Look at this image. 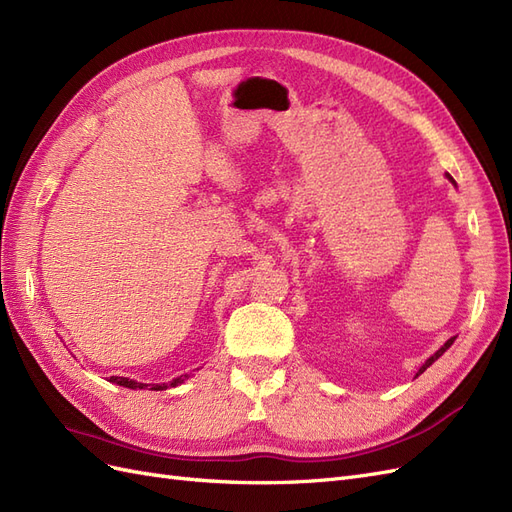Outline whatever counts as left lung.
<instances>
[{
  "label": "left lung",
  "instance_id": "left-lung-1",
  "mask_svg": "<svg viewBox=\"0 0 512 512\" xmlns=\"http://www.w3.org/2000/svg\"><path fill=\"white\" fill-rule=\"evenodd\" d=\"M446 177H448V179H451V181H453V177H451V175H446ZM453 183H455V181H453ZM453 342H455V337H451V339H448V342H446V344H444V346H442V348H440V350H438V352H436V354H431V356H429V359H427V361H425V363H423V367H421V369H418V371H416V376H421V374H423V371H425V369H427V367H429V365H431V363H436V361H438V359H440V356H442V354H444V352H446V350H448V348H451V346H453Z\"/></svg>",
  "mask_w": 512,
  "mask_h": 512
}]
</instances>
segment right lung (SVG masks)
Listing matches in <instances>:
<instances>
[{"mask_svg": "<svg viewBox=\"0 0 512 512\" xmlns=\"http://www.w3.org/2000/svg\"><path fill=\"white\" fill-rule=\"evenodd\" d=\"M185 378H188V376H179V378H175L173 382H168V384H151V391H166L168 386H179ZM111 382L119 384V386H126V389H145V386H149V384L136 382V380H130V378H119V376H111Z\"/></svg>", "mask_w": 512, "mask_h": 512, "instance_id": "right-lung-1", "label": "right lung"}]
</instances>
